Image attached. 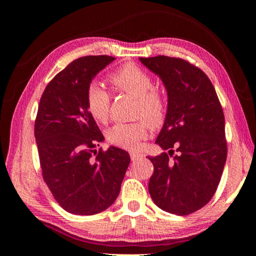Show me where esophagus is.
Instances as JSON below:
<instances>
[{
	"mask_svg": "<svg viewBox=\"0 0 256 256\" xmlns=\"http://www.w3.org/2000/svg\"><path fill=\"white\" fill-rule=\"evenodd\" d=\"M143 157V155L142 154H140V152H130V158H132V160H140V158H142Z\"/></svg>",
	"mask_w": 256,
	"mask_h": 256,
	"instance_id": "esophagus-1",
	"label": "esophagus"
}]
</instances>
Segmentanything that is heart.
Listing matches in <instances>:
<instances>
[{"mask_svg":"<svg viewBox=\"0 0 256 256\" xmlns=\"http://www.w3.org/2000/svg\"><path fill=\"white\" fill-rule=\"evenodd\" d=\"M110 80L116 90L136 98L135 118H142L132 124H116L108 130L107 138L113 146L134 150L148 138L149 124L154 128L163 124L168 110L166 99L154 87L152 76L135 64H126L115 70L110 74ZM86 106L94 120L106 124L110 112L108 90L100 84H90L86 93Z\"/></svg>","mask_w":256,"mask_h":256,"instance_id":"b5f03b06","label":"heart"}]
</instances>
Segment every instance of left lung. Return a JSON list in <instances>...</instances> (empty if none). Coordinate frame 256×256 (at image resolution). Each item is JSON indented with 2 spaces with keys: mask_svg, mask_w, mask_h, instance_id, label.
Here are the masks:
<instances>
[{
  "mask_svg": "<svg viewBox=\"0 0 256 256\" xmlns=\"http://www.w3.org/2000/svg\"><path fill=\"white\" fill-rule=\"evenodd\" d=\"M162 79L168 110L156 143L163 150L149 157L154 174L149 194L163 211L188 216L214 196L227 157L225 116L214 87L197 66L180 58H140ZM176 150L178 155L169 160Z\"/></svg>",
  "mask_w": 256,
  "mask_h": 256,
  "instance_id": "obj_1",
  "label": "left lung"
}]
</instances>
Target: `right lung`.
<instances>
[{"mask_svg":"<svg viewBox=\"0 0 256 256\" xmlns=\"http://www.w3.org/2000/svg\"><path fill=\"white\" fill-rule=\"evenodd\" d=\"M86 56L73 60L48 86L34 121L45 183L65 211L92 216L107 210L120 194L130 157L126 150L96 146L104 138L86 106L90 82L114 60Z\"/></svg>","mask_w":256,"mask_h":256,"instance_id":"1","label":"right lung"}]
</instances>
